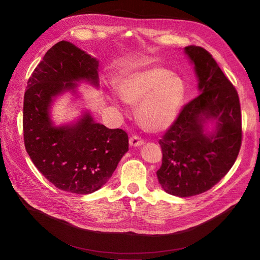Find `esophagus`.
<instances>
[{
    "instance_id": "34e87169",
    "label": "esophagus",
    "mask_w": 260,
    "mask_h": 260,
    "mask_svg": "<svg viewBox=\"0 0 260 260\" xmlns=\"http://www.w3.org/2000/svg\"><path fill=\"white\" fill-rule=\"evenodd\" d=\"M144 143V141L138 137V136H133L129 138V145L133 148H137V146H141Z\"/></svg>"
}]
</instances>
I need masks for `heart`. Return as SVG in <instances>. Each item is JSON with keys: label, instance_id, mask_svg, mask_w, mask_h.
Instances as JSON below:
<instances>
[{"label": "heart", "instance_id": "1", "mask_svg": "<svg viewBox=\"0 0 260 260\" xmlns=\"http://www.w3.org/2000/svg\"><path fill=\"white\" fill-rule=\"evenodd\" d=\"M117 91L124 103L137 105L136 117L145 131L160 133L177 119L186 96V84L176 73L155 67L124 76L117 83ZM107 99L123 108L114 94L108 93Z\"/></svg>", "mask_w": 260, "mask_h": 260}]
</instances>
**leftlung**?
Returning <instances> with one entry per match:
<instances>
[{
    "label": "left lung",
    "instance_id": "left-lung-1",
    "mask_svg": "<svg viewBox=\"0 0 260 260\" xmlns=\"http://www.w3.org/2000/svg\"><path fill=\"white\" fill-rule=\"evenodd\" d=\"M193 64L200 95L189 102L159 140L162 164L156 172L167 193L205 192L231 170L241 145L238 93L203 48L184 49Z\"/></svg>",
    "mask_w": 260,
    "mask_h": 260
}]
</instances>
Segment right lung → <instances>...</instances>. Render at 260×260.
I'll list each match as a JSON object with an SVG mask.
<instances>
[{
  "label": "right lung",
  "mask_w": 260,
  "mask_h": 260,
  "mask_svg": "<svg viewBox=\"0 0 260 260\" xmlns=\"http://www.w3.org/2000/svg\"><path fill=\"white\" fill-rule=\"evenodd\" d=\"M80 83L99 88V60L69 41H59L27 82L23 132L27 154L49 182L67 192L89 194L108 182L128 151V137L98 123L85 108L73 121L55 123L54 102L66 92L80 99Z\"/></svg>",
  "instance_id": "add662e5"
}]
</instances>
